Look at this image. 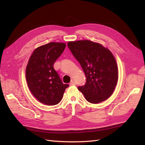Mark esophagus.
I'll list each match as a JSON object with an SVG mask.
<instances>
[{
  "instance_id": "34e87169",
  "label": "esophagus",
  "mask_w": 145,
  "mask_h": 145,
  "mask_svg": "<svg viewBox=\"0 0 145 145\" xmlns=\"http://www.w3.org/2000/svg\"><path fill=\"white\" fill-rule=\"evenodd\" d=\"M76 85V84H75V82L73 81V80H72L70 82V86H73V85Z\"/></svg>"
}]
</instances>
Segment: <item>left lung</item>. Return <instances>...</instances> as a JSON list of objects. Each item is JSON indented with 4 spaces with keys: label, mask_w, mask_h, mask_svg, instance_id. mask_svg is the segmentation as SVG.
<instances>
[{
    "label": "left lung",
    "mask_w": 145,
    "mask_h": 145,
    "mask_svg": "<svg viewBox=\"0 0 145 145\" xmlns=\"http://www.w3.org/2000/svg\"><path fill=\"white\" fill-rule=\"evenodd\" d=\"M73 56L80 64L86 75V84L78 89L91 103L107 100L118 82V67L109 49L88 40L69 42Z\"/></svg>",
    "instance_id": "left-lung-1"
}]
</instances>
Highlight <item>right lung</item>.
<instances>
[{
	"label": "right lung",
	"mask_w": 145,
	"mask_h": 145,
	"mask_svg": "<svg viewBox=\"0 0 145 145\" xmlns=\"http://www.w3.org/2000/svg\"><path fill=\"white\" fill-rule=\"evenodd\" d=\"M66 44L50 42L33 52L26 67V80L30 91L40 102L55 105L62 99L68 84H63L54 69Z\"/></svg>",
	"instance_id": "add662e5"
}]
</instances>
